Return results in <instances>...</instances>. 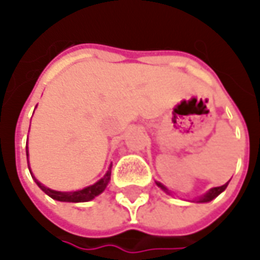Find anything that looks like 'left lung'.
I'll return each mask as SVG.
<instances>
[{"label": "left lung", "mask_w": 260, "mask_h": 260, "mask_svg": "<svg viewBox=\"0 0 260 260\" xmlns=\"http://www.w3.org/2000/svg\"><path fill=\"white\" fill-rule=\"evenodd\" d=\"M229 183V182H228ZM228 183H225V185H222V186H216V188H212L206 195H204V197H201L199 199H197L198 202H209V201H212V199H215V198L218 197L219 193H222L223 190L226 189V186H228ZM158 186H160L162 189L165 190V192H168V189L164 186V185H160V183H158ZM169 193V192H168Z\"/></svg>", "instance_id": "obj_1"}]
</instances>
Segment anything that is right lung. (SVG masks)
<instances>
[{
	"mask_svg": "<svg viewBox=\"0 0 260 260\" xmlns=\"http://www.w3.org/2000/svg\"><path fill=\"white\" fill-rule=\"evenodd\" d=\"M35 179V178H34ZM111 179V169L108 171L107 174L104 178H101L100 181L96 182V183H93L91 186H86L84 189L81 190H75V192H58V190H52L47 188V186H44L41 182H37V185L41 188L48 197H51L52 199H56V201H61V202H88V201H91L95 197H98L100 193H102L105 188H107L108 182Z\"/></svg>",
	"mask_w": 260,
	"mask_h": 260,
	"instance_id": "1",
	"label": "right lung"
}]
</instances>
